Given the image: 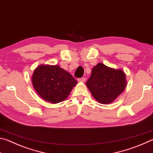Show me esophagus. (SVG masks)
Segmentation results:
<instances>
[{"mask_svg":"<svg viewBox=\"0 0 153 153\" xmlns=\"http://www.w3.org/2000/svg\"><path fill=\"white\" fill-rule=\"evenodd\" d=\"M77 81L79 82H86V78L85 77H81V78L77 79Z\"/></svg>","mask_w":153,"mask_h":153,"instance_id":"obj_1","label":"esophagus"}]
</instances>
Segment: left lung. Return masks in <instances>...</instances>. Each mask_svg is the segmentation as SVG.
Here are the masks:
<instances>
[{
	"mask_svg": "<svg viewBox=\"0 0 153 153\" xmlns=\"http://www.w3.org/2000/svg\"><path fill=\"white\" fill-rule=\"evenodd\" d=\"M88 88L96 100L101 104H110L125 90L126 74L121 69H115L99 63L93 67L86 82Z\"/></svg>",
	"mask_w": 153,
	"mask_h": 153,
	"instance_id": "8db88e82",
	"label": "left lung"
}]
</instances>
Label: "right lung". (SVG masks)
I'll return each instance as SVG.
<instances>
[{
	"label": "right lung",
	"instance_id": "add662e5",
	"mask_svg": "<svg viewBox=\"0 0 153 153\" xmlns=\"http://www.w3.org/2000/svg\"><path fill=\"white\" fill-rule=\"evenodd\" d=\"M32 82L38 95L53 104L63 101L77 83L69 72L56 65H40L36 67Z\"/></svg>",
	"mask_w": 153,
	"mask_h": 153
}]
</instances>
